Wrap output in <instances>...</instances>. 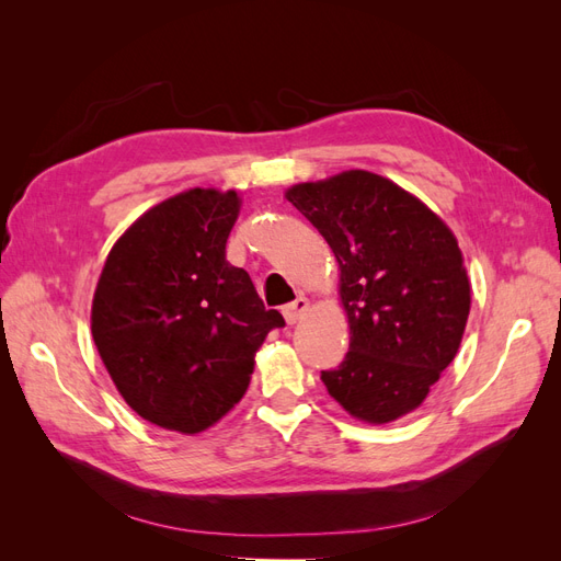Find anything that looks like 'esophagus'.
Segmentation results:
<instances>
[{
  "mask_svg": "<svg viewBox=\"0 0 561 561\" xmlns=\"http://www.w3.org/2000/svg\"><path fill=\"white\" fill-rule=\"evenodd\" d=\"M307 311H309V299L297 297L293 304H287V307L283 309V316H285L287 325H295V322H299L304 316H307Z\"/></svg>",
  "mask_w": 561,
  "mask_h": 561,
  "instance_id": "obj_1",
  "label": "esophagus"
}]
</instances>
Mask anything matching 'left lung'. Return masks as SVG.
Returning a JSON list of instances; mask_svg holds the SVG:
<instances>
[{
    "label": "left lung",
    "instance_id": "obj_1",
    "mask_svg": "<svg viewBox=\"0 0 561 561\" xmlns=\"http://www.w3.org/2000/svg\"><path fill=\"white\" fill-rule=\"evenodd\" d=\"M285 198L339 264L351 344L344 363L320 375L328 393L371 426L412 414L456 358L470 313L454 231L421 198L369 171L299 182Z\"/></svg>",
    "mask_w": 561,
    "mask_h": 561
}]
</instances>
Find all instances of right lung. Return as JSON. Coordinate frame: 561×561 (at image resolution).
Here are the masks:
<instances>
[{
  "label": "right lung",
  "instance_id": "right-lung-1",
  "mask_svg": "<svg viewBox=\"0 0 561 561\" xmlns=\"http://www.w3.org/2000/svg\"><path fill=\"white\" fill-rule=\"evenodd\" d=\"M236 190L194 186L142 213L98 278L91 332L118 393L159 428L196 435L245 396L254 355L283 328L227 262Z\"/></svg>",
  "mask_w": 561,
  "mask_h": 561
}]
</instances>
